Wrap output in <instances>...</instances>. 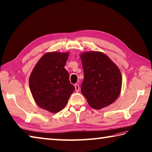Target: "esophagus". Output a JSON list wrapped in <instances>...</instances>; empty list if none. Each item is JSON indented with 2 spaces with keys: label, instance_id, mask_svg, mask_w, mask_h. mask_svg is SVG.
Here are the masks:
<instances>
[{
  "label": "esophagus",
  "instance_id": "1",
  "mask_svg": "<svg viewBox=\"0 0 152 152\" xmlns=\"http://www.w3.org/2000/svg\"><path fill=\"white\" fill-rule=\"evenodd\" d=\"M74 86H75V90L76 92H79V90H80V86L78 84H76L74 85Z\"/></svg>",
  "mask_w": 152,
  "mask_h": 152
}]
</instances>
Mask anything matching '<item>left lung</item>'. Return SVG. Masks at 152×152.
<instances>
[{
  "label": "left lung",
  "mask_w": 152,
  "mask_h": 152,
  "mask_svg": "<svg viewBox=\"0 0 152 152\" xmlns=\"http://www.w3.org/2000/svg\"><path fill=\"white\" fill-rule=\"evenodd\" d=\"M84 78L81 92L93 108L112 104L119 96L122 79L119 68L106 54L87 52L80 55Z\"/></svg>",
  "instance_id": "obj_1"
}]
</instances>
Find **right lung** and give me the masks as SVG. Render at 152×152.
<instances>
[{"instance_id": "obj_1", "label": "right lung", "mask_w": 152, "mask_h": 152, "mask_svg": "<svg viewBox=\"0 0 152 152\" xmlns=\"http://www.w3.org/2000/svg\"><path fill=\"white\" fill-rule=\"evenodd\" d=\"M68 55L56 52L45 54L30 74L29 87L36 103L52 113L61 111L75 90L64 68Z\"/></svg>"}]
</instances>
